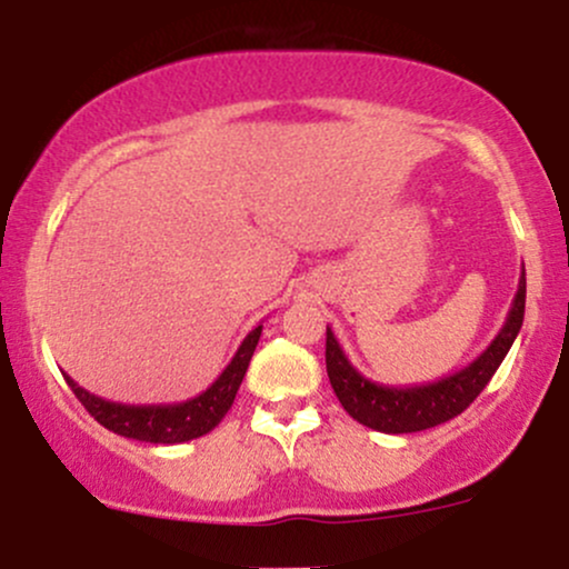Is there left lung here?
<instances>
[{
	"instance_id": "1",
	"label": "left lung",
	"mask_w": 569,
	"mask_h": 569,
	"mask_svg": "<svg viewBox=\"0 0 569 569\" xmlns=\"http://www.w3.org/2000/svg\"><path fill=\"white\" fill-rule=\"evenodd\" d=\"M525 299L527 278L525 267H521L513 305L498 337L489 342V348L466 369L441 377L436 382L415 385V388H390V385L367 380L348 361L335 331L326 326V371H329V382L335 388L339 403L352 420L371 430H380V433H417V430H428L452 420L460 411L471 407L476 396L487 388L502 358L511 350L521 321H525Z\"/></svg>"
}]
</instances>
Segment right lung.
Here are the masks:
<instances>
[{"label":"right lung","mask_w":569,"mask_h":569,"mask_svg":"<svg viewBox=\"0 0 569 569\" xmlns=\"http://www.w3.org/2000/svg\"><path fill=\"white\" fill-rule=\"evenodd\" d=\"M259 337H262V323L253 331H248V337L240 342L232 361L211 382V388L179 403H141V407H136V403L107 401V398L80 388L69 375H63V380L69 382V388L80 398L82 407L90 411V417H96L112 433L147 443H184L211 433L224 420V415L234 401V393H238L240 382H243L253 350H257Z\"/></svg>","instance_id":"obj_1"}]
</instances>
